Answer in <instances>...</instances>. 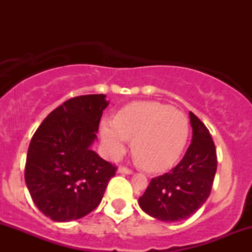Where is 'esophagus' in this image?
I'll use <instances>...</instances> for the list:
<instances>
[{"label": "esophagus", "instance_id": "esophagus-1", "mask_svg": "<svg viewBox=\"0 0 252 252\" xmlns=\"http://www.w3.org/2000/svg\"><path fill=\"white\" fill-rule=\"evenodd\" d=\"M118 172L120 173H124V174H132V169L128 168V167H124V166H121L120 168H118Z\"/></svg>", "mask_w": 252, "mask_h": 252}]
</instances>
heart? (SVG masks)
Here are the masks:
<instances>
[{"label":"heart","instance_id":"obj_1","mask_svg":"<svg viewBox=\"0 0 252 252\" xmlns=\"http://www.w3.org/2000/svg\"><path fill=\"white\" fill-rule=\"evenodd\" d=\"M100 136L112 158H118L132 140L134 158L149 172H163L178 162L189 137V117L160 102L126 105L100 123Z\"/></svg>","mask_w":252,"mask_h":252}]
</instances>
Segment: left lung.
Instances as JSON below:
<instances>
[{
  "mask_svg": "<svg viewBox=\"0 0 252 252\" xmlns=\"http://www.w3.org/2000/svg\"><path fill=\"white\" fill-rule=\"evenodd\" d=\"M192 142L178 166L149 182L138 204L147 215L162 221L189 218L207 200L217 170V152L209 129L189 112Z\"/></svg>",
  "mask_w": 252,
  "mask_h": 252,
  "instance_id": "obj_1",
  "label": "left lung"
}]
</instances>
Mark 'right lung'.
Segmentation results:
<instances>
[{
    "label": "right lung",
    "mask_w": 252,
    "mask_h": 252,
    "mask_svg": "<svg viewBox=\"0 0 252 252\" xmlns=\"http://www.w3.org/2000/svg\"><path fill=\"white\" fill-rule=\"evenodd\" d=\"M105 94L73 97L48 115L32 137L25 180L35 206L54 221H71L102 201L117 167L91 144L97 138Z\"/></svg>",
    "instance_id": "1"
}]
</instances>
